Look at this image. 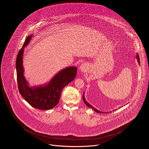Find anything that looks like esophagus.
<instances>
[{"instance_id":"esophagus-1","label":"esophagus","mask_w":149,"mask_h":149,"mask_svg":"<svg viewBox=\"0 0 149 149\" xmlns=\"http://www.w3.org/2000/svg\"><path fill=\"white\" fill-rule=\"evenodd\" d=\"M88 65L86 64H82L80 67V70L81 71V72H85L86 71V70L88 69Z\"/></svg>"}]
</instances>
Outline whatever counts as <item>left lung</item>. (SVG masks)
I'll use <instances>...</instances> for the list:
<instances>
[{"instance_id":"1","label":"left lung","mask_w":149,"mask_h":149,"mask_svg":"<svg viewBox=\"0 0 149 149\" xmlns=\"http://www.w3.org/2000/svg\"><path fill=\"white\" fill-rule=\"evenodd\" d=\"M137 58H138V61L139 62V63H139V56H137ZM83 100H84V102L85 103V104L86 105V106L88 107H90V108H91L92 109H93L95 111H96V112H97V113H104V112H101V111H98L97 109H95L92 106L91 104H89V103L88 102H86V100H85V99L84 98V94L83 95ZM106 113V112H105ZM107 113H108V112H107Z\"/></svg>"}]
</instances>
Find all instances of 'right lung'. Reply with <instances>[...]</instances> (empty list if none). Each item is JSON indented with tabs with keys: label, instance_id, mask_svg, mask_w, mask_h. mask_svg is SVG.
<instances>
[{
	"label": "right lung",
	"instance_id": "right-lung-1",
	"mask_svg": "<svg viewBox=\"0 0 149 149\" xmlns=\"http://www.w3.org/2000/svg\"><path fill=\"white\" fill-rule=\"evenodd\" d=\"M32 37L31 35L27 37L17 57L18 87L22 96L31 106L37 109L47 110L58 104L63 88L74 79L77 69L75 66L65 68L55 75L47 85L36 88L30 87L23 75L22 57L24 48L29 44Z\"/></svg>",
	"mask_w": 149,
	"mask_h": 149
}]
</instances>
